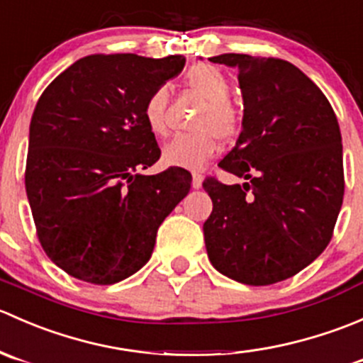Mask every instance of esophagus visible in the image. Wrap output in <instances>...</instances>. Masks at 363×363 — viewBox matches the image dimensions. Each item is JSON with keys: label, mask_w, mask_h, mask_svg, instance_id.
Segmentation results:
<instances>
[{"label": "esophagus", "mask_w": 363, "mask_h": 363, "mask_svg": "<svg viewBox=\"0 0 363 363\" xmlns=\"http://www.w3.org/2000/svg\"><path fill=\"white\" fill-rule=\"evenodd\" d=\"M202 181H203V175L200 174V172H193V181H191V186L195 189L202 188Z\"/></svg>", "instance_id": "obj_1"}]
</instances>
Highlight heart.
<instances>
[{
	"label": "heart",
	"instance_id": "heart-1",
	"mask_svg": "<svg viewBox=\"0 0 363 363\" xmlns=\"http://www.w3.org/2000/svg\"><path fill=\"white\" fill-rule=\"evenodd\" d=\"M184 84L205 104L193 123L195 131L172 138L163 147V161L170 167L196 170L216 155L218 140L232 142L239 135L242 119L230 101L232 84L219 68L195 65L186 73ZM144 117L152 133L158 137L167 135L170 126V93L167 87H156L149 94L144 104Z\"/></svg>",
	"mask_w": 363,
	"mask_h": 363
}]
</instances>
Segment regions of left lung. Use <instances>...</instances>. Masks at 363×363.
Segmentation results:
<instances>
[{
	"label": "left lung",
	"mask_w": 363,
	"mask_h": 363,
	"mask_svg": "<svg viewBox=\"0 0 363 363\" xmlns=\"http://www.w3.org/2000/svg\"><path fill=\"white\" fill-rule=\"evenodd\" d=\"M211 61L239 72L242 131L219 167L247 182L203 181L212 200L203 223L208 259L239 283H279L314 262L334 235L344 196L337 117L288 61L247 54Z\"/></svg>",
	"instance_id": "obj_1"
}]
</instances>
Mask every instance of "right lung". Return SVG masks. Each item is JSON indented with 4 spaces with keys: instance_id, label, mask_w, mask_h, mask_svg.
Returning <instances> with one entry per match:
<instances>
[{
    "instance_id": "obj_1",
    "label": "right lung",
    "mask_w": 363,
    "mask_h": 363,
    "mask_svg": "<svg viewBox=\"0 0 363 363\" xmlns=\"http://www.w3.org/2000/svg\"><path fill=\"white\" fill-rule=\"evenodd\" d=\"M186 57L91 54L47 86L29 124L26 193L45 255L80 281L113 284L147 263L191 174L140 170L161 151L144 117L149 94Z\"/></svg>"
}]
</instances>
